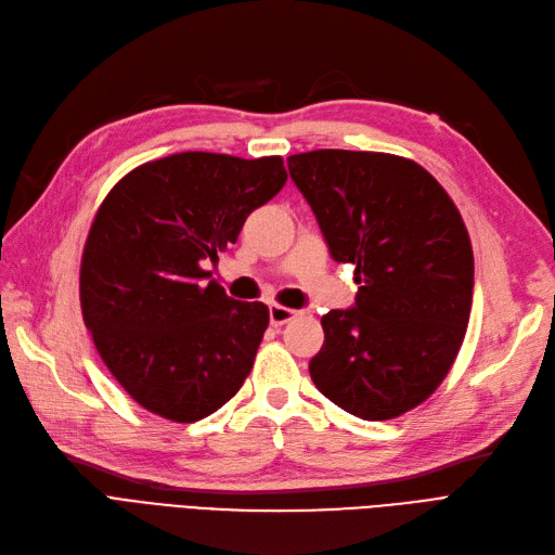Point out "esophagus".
<instances>
[{"label": "esophagus", "instance_id": "34e87169", "mask_svg": "<svg viewBox=\"0 0 555 555\" xmlns=\"http://www.w3.org/2000/svg\"><path fill=\"white\" fill-rule=\"evenodd\" d=\"M297 315H299V311L288 309V306H281V304H272L270 306V322H272V326H281V324L291 322Z\"/></svg>", "mask_w": 555, "mask_h": 555}]
</instances>
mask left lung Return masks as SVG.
Returning a JSON list of instances; mask_svg holds the SVG:
<instances>
[{"label": "left lung", "mask_w": 555, "mask_h": 555, "mask_svg": "<svg viewBox=\"0 0 555 555\" xmlns=\"http://www.w3.org/2000/svg\"><path fill=\"white\" fill-rule=\"evenodd\" d=\"M288 171L336 262L354 264L357 309L322 315L309 371L363 421L398 418L453 367L474 301V249L453 198L409 157L322 149Z\"/></svg>", "instance_id": "left-lung-1"}]
</instances>
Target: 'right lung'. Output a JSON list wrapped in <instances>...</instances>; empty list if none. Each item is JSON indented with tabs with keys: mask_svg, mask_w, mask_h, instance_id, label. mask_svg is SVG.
<instances>
[{
	"mask_svg": "<svg viewBox=\"0 0 555 555\" xmlns=\"http://www.w3.org/2000/svg\"><path fill=\"white\" fill-rule=\"evenodd\" d=\"M288 180L279 155L176 153L122 176L79 264L81 318L114 379L151 414L194 423L249 377L270 311L235 301L205 262Z\"/></svg>",
	"mask_w": 555,
	"mask_h": 555,
	"instance_id": "1",
	"label": "right lung"
}]
</instances>
